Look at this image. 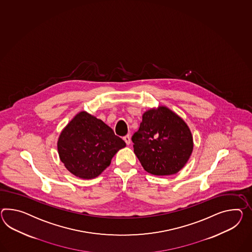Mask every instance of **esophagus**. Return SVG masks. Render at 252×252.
Returning a JSON list of instances; mask_svg holds the SVG:
<instances>
[{
	"mask_svg": "<svg viewBox=\"0 0 252 252\" xmlns=\"http://www.w3.org/2000/svg\"><path fill=\"white\" fill-rule=\"evenodd\" d=\"M124 140H125V142L126 143V145H129L130 143H131V138H130V135H125L123 137Z\"/></svg>",
	"mask_w": 252,
	"mask_h": 252,
	"instance_id": "34e87169",
	"label": "esophagus"
}]
</instances>
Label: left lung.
Here are the masks:
<instances>
[{"mask_svg":"<svg viewBox=\"0 0 252 252\" xmlns=\"http://www.w3.org/2000/svg\"><path fill=\"white\" fill-rule=\"evenodd\" d=\"M131 139L142 166L155 176L178 173L193 150V137L189 126L165 106L147 111Z\"/></svg>","mask_w":252,"mask_h":252,"instance_id":"8db88e82","label":"left lung"}]
</instances>
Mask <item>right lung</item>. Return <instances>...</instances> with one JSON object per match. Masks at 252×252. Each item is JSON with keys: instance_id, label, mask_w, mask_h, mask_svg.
Masks as SVG:
<instances>
[{"instance_id": "add662e5", "label": "right lung", "mask_w": 252, "mask_h": 252, "mask_svg": "<svg viewBox=\"0 0 252 252\" xmlns=\"http://www.w3.org/2000/svg\"><path fill=\"white\" fill-rule=\"evenodd\" d=\"M126 147L107 125L80 112L62 131L57 148L62 162L74 176L96 178L109 166L117 151Z\"/></svg>"}]
</instances>
